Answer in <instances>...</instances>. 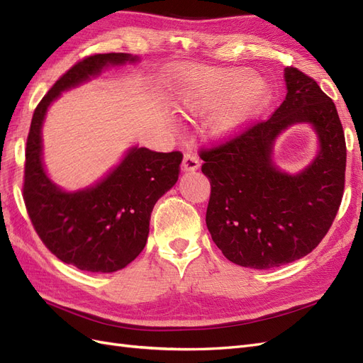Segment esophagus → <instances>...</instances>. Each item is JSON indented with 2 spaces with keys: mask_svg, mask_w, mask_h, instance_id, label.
I'll list each match as a JSON object with an SVG mask.
<instances>
[{
  "mask_svg": "<svg viewBox=\"0 0 363 363\" xmlns=\"http://www.w3.org/2000/svg\"><path fill=\"white\" fill-rule=\"evenodd\" d=\"M200 168V160L195 155H191V152H186L183 156V163H182V169L184 172H192Z\"/></svg>",
  "mask_w": 363,
  "mask_h": 363,
  "instance_id": "esophagus-1",
  "label": "esophagus"
}]
</instances>
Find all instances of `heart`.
Wrapping results in <instances>:
<instances>
[{
    "label": "heart",
    "instance_id": "b5f03b06",
    "mask_svg": "<svg viewBox=\"0 0 363 363\" xmlns=\"http://www.w3.org/2000/svg\"><path fill=\"white\" fill-rule=\"evenodd\" d=\"M272 96L267 82L244 68L183 67L175 74L172 106L184 116H208L206 131L213 140L239 136Z\"/></svg>",
    "mask_w": 363,
    "mask_h": 363
}]
</instances>
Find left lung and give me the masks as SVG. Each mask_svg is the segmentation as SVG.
I'll return each mask as SVG.
<instances>
[{"label":"left lung","mask_w":363,"mask_h":363,"mask_svg":"<svg viewBox=\"0 0 363 363\" xmlns=\"http://www.w3.org/2000/svg\"><path fill=\"white\" fill-rule=\"evenodd\" d=\"M283 75L288 92L268 121L200 156L212 186L208 232L230 262L245 268L269 269L309 255L344 194L347 150L335 103L296 68ZM298 123L311 125L318 150L304 170L291 174L273 162V147Z\"/></svg>","instance_id":"left-lung-1"}]
</instances>
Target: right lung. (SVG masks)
I'll list each match as a JSON object with an SVG mask.
<instances>
[{
  "label": "right lung",
  "mask_w": 363,
  "mask_h": 363,
  "mask_svg": "<svg viewBox=\"0 0 363 363\" xmlns=\"http://www.w3.org/2000/svg\"><path fill=\"white\" fill-rule=\"evenodd\" d=\"M127 52L95 54L56 82L33 113L26 150L24 201L42 242L62 262L82 271L115 272L144 250L152 207L179 180L182 152L130 147L104 177L83 189L54 183L43 163L42 127L50 106L63 92L111 67L135 65Z\"/></svg>",
  "instance_id": "obj_1"
}]
</instances>
